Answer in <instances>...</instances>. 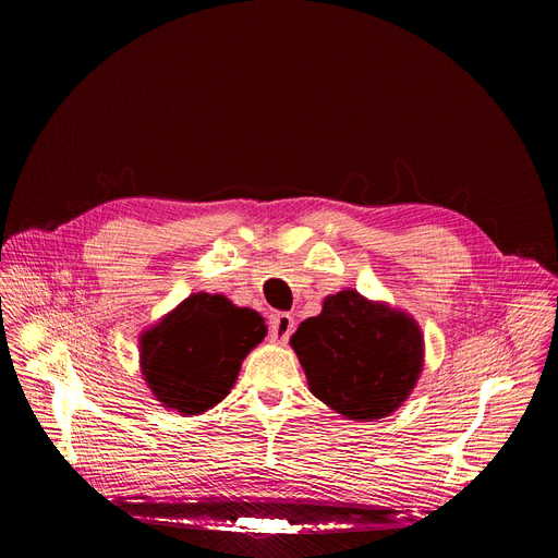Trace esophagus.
Here are the masks:
<instances>
[{
	"label": "esophagus",
	"mask_w": 558,
	"mask_h": 558,
	"mask_svg": "<svg viewBox=\"0 0 558 558\" xmlns=\"http://www.w3.org/2000/svg\"><path fill=\"white\" fill-rule=\"evenodd\" d=\"M293 327H295L293 315H289V313H278V315H274L271 327H269V338H271V342H276V344H287L289 338H291V333H293Z\"/></svg>",
	"instance_id": "1"
}]
</instances>
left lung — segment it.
<instances>
[{
	"mask_svg": "<svg viewBox=\"0 0 558 558\" xmlns=\"http://www.w3.org/2000/svg\"><path fill=\"white\" fill-rule=\"evenodd\" d=\"M308 390L351 422L400 409L424 371V333L415 317L355 289L327 295L289 340Z\"/></svg>",
	"mask_w": 558,
	"mask_h": 558,
	"instance_id": "obj_1",
	"label": "left lung"
}]
</instances>
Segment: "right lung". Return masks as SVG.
Wrapping results in <instances>:
<instances>
[{
    "mask_svg": "<svg viewBox=\"0 0 558 558\" xmlns=\"http://www.w3.org/2000/svg\"><path fill=\"white\" fill-rule=\"evenodd\" d=\"M265 336L258 311L198 291L141 333V373L163 409L203 415L229 395L243 360Z\"/></svg>",
    "mask_w": 558,
    "mask_h": 558,
    "instance_id": "obj_1",
    "label": "right lung"
}]
</instances>
